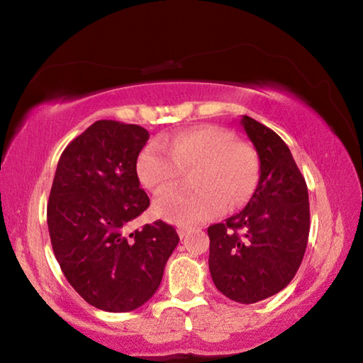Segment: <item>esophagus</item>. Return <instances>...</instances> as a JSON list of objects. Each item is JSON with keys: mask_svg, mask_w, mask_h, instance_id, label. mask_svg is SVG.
<instances>
[{"mask_svg": "<svg viewBox=\"0 0 363 363\" xmlns=\"http://www.w3.org/2000/svg\"><path fill=\"white\" fill-rule=\"evenodd\" d=\"M189 235H190V230H187V229H181L179 230V237L182 238V240H187Z\"/></svg>", "mask_w": 363, "mask_h": 363, "instance_id": "34e87169", "label": "esophagus"}]
</instances>
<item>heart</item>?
Masks as SVG:
<instances>
[{
	"mask_svg": "<svg viewBox=\"0 0 363 363\" xmlns=\"http://www.w3.org/2000/svg\"><path fill=\"white\" fill-rule=\"evenodd\" d=\"M192 192L171 190L157 196L153 213L179 227H194L225 210L243 205L259 181V158L253 147L230 131L201 125L164 134L140 150L136 171L152 192H163L194 169Z\"/></svg>",
	"mask_w": 363,
	"mask_h": 363,
	"instance_id": "heart-1",
	"label": "heart"
}]
</instances>
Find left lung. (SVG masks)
Masks as SVG:
<instances>
[{
	"instance_id": "obj_1",
	"label": "left lung",
	"mask_w": 363,
	"mask_h": 363,
	"mask_svg": "<svg viewBox=\"0 0 363 363\" xmlns=\"http://www.w3.org/2000/svg\"><path fill=\"white\" fill-rule=\"evenodd\" d=\"M240 123L259 157V181L240 213L208 227V264L224 296L253 304L284 290L296 275L311 214L306 181L288 145L247 115Z\"/></svg>"
}]
</instances>
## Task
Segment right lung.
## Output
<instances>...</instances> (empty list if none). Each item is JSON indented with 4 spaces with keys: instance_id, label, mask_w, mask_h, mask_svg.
Returning a JSON list of instances; mask_svg holds the SVG:
<instances>
[{
    "instance_id": "right-lung-1",
    "label": "right lung",
    "mask_w": 363,
    "mask_h": 363,
    "mask_svg": "<svg viewBox=\"0 0 363 363\" xmlns=\"http://www.w3.org/2000/svg\"><path fill=\"white\" fill-rule=\"evenodd\" d=\"M138 125L99 120L65 147L48 201V229L60 269L86 303L130 312L158 290L179 243L163 220L128 233L150 205L136 162L149 140Z\"/></svg>"
}]
</instances>
